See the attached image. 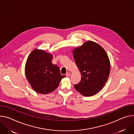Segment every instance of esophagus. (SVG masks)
<instances>
[{"instance_id":"1","label":"esophagus","mask_w":134,"mask_h":134,"mask_svg":"<svg viewBox=\"0 0 134 134\" xmlns=\"http://www.w3.org/2000/svg\"><path fill=\"white\" fill-rule=\"evenodd\" d=\"M70 74H71V73H70V72H67L66 75L67 76H69L70 75Z\"/></svg>"}]
</instances>
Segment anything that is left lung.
I'll return each mask as SVG.
<instances>
[{"mask_svg":"<svg viewBox=\"0 0 134 134\" xmlns=\"http://www.w3.org/2000/svg\"><path fill=\"white\" fill-rule=\"evenodd\" d=\"M72 53L82 76L75 89L86 97L96 94L105 86L110 72L106 52L98 44L88 41L75 48Z\"/></svg>","mask_w":134,"mask_h":134,"instance_id":"1","label":"left lung"}]
</instances>
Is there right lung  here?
<instances>
[{
	"instance_id": "add662e5",
	"label": "right lung",
	"mask_w": 134,
	"mask_h": 134,
	"mask_svg": "<svg viewBox=\"0 0 134 134\" xmlns=\"http://www.w3.org/2000/svg\"><path fill=\"white\" fill-rule=\"evenodd\" d=\"M52 54L35 49L29 54L25 73L32 88L37 93L47 94L55 90L65 75L60 74L59 67L52 63Z\"/></svg>"
}]
</instances>
